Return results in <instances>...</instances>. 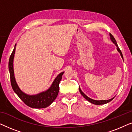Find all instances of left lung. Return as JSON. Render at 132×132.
<instances>
[{
    "label": "left lung",
    "mask_w": 132,
    "mask_h": 132,
    "mask_svg": "<svg viewBox=\"0 0 132 132\" xmlns=\"http://www.w3.org/2000/svg\"><path fill=\"white\" fill-rule=\"evenodd\" d=\"M109 35H110V38H111V39L112 40V42L114 43V44L117 46V50H118V51L120 52V55H121V57H122V58L123 59V56H122V52H121V50L120 49V48L118 47V44H117V43L116 42V40H115V38L113 37V36L111 34H109ZM79 91H80V93L81 94H82V96L84 97V98L86 99V100H87L88 102H89L90 103H93V104H97V105H100V104H103L111 102V101L112 100H113V98H114V97H113V98H112L109 99V100H93V99L90 98L86 96V95L85 94L83 93L82 91H81V89H80V88H79Z\"/></svg>",
    "instance_id": "obj_1"
}]
</instances>
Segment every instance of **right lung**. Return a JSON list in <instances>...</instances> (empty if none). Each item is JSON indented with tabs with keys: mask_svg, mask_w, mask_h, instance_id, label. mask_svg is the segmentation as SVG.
<instances>
[{
	"mask_svg": "<svg viewBox=\"0 0 132 132\" xmlns=\"http://www.w3.org/2000/svg\"><path fill=\"white\" fill-rule=\"evenodd\" d=\"M15 46L16 45H15V47L14 48L13 51L10 56L8 64L9 71H10V81L12 89L27 106L32 108H37V109L47 108L52 104V103L55 100L57 96L59 90V82L62 79V75L64 72L61 73L56 77L52 86L46 91L35 95H29L26 94L20 89L17 83L15 82V77H14L13 59L14 53H15Z\"/></svg>",
	"mask_w": 132,
	"mask_h": 132,
	"instance_id": "obj_1",
	"label": "right lung"
}]
</instances>
